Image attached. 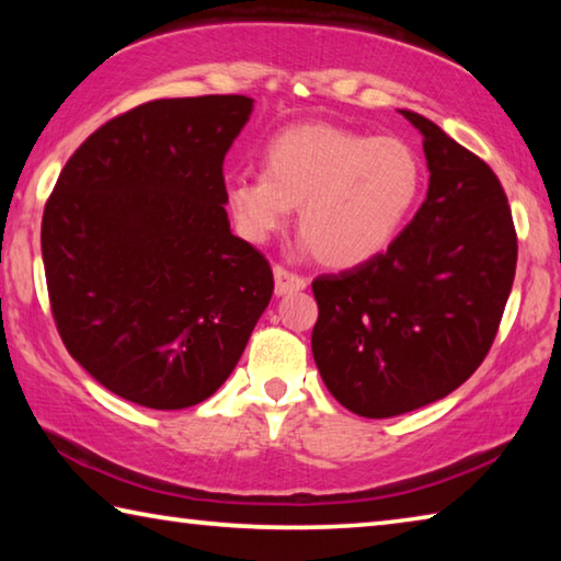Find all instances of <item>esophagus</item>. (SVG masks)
Returning a JSON list of instances; mask_svg holds the SVG:
<instances>
[{
  "label": "esophagus",
  "instance_id": "1",
  "mask_svg": "<svg viewBox=\"0 0 561 561\" xmlns=\"http://www.w3.org/2000/svg\"><path fill=\"white\" fill-rule=\"evenodd\" d=\"M307 289V279L299 277V274H291L284 267H274V294L284 297V294H294Z\"/></svg>",
  "mask_w": 561,
  "mask_h": 561
}]
</instances>
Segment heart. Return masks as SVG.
Here are the masks:
<instances>
[{
    "mask_svg": "<svg viewBox=\"0 0 561 561\" xmlns=\"http://www.w3.org/2000/svg\"><path fill=\"white\" fill-rule=\"evenodd\" d=\"M264 170L225 178V205L247 242L264 244L299 207L301 247L329 267H356L401 232L421 195L423 165L393 136L301 123L270 138Z\"/></svg>",
    "mask_w": 561,
    "mask_h": 561,
    "instance_id": "b5f03b06",
    "label": "heart"
}]
</instances>
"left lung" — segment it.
<instances>
[{
  "instance_id": "left-lung-1",
  "label": "left lung",
  "mask_w": 561,
  "mask_h": 561,
  "mask_svg": "<svg viewBox=\"0 0 561 561\" xmlns=\"http://www.w3.org/2000/svg\"><path fill=\"white\" fill-rule=\"evenodd\" d=\"M428 195L383 254L311 289L321 381L364 417H393L462 386L495 341L517 267V234L497 175L421 113Z\"/></svg>"
}]
</instances>
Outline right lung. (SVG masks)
Instances as JSON below:
<instances>
[{
	"instance_id": "obj_1",
	"label": "right lung",
	"mask_w": 561,
	"mask_h": 561,
	"mask_svg": "<svg viewBox=\"0 0 561 561\" xmlns=\"http://www.w3.org/2000/svg\"><path fill=\"white\" fill-rule=\"evenodd\" d=\"M247 96L160 99L108 121L64 165L42 220L51 311L69 354L130 403H203L274 291L232 234L222 160Z\"/></svg>"
}]
</instances>
